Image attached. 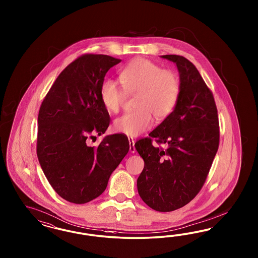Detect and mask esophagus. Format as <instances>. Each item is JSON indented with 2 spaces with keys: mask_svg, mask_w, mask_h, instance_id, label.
Wrapping results in <instances>:
<instances>
[{
  "mask_svg": "<svg viewBox=\"0 0 258 258\" xmlns=\"http://www.w3.org/2000/svg\"><path fill=\"white\" fill-rule=\"evenodd\" d=\"M128 142H130V151L132 153H134L136 151L135 147H134V144H135V141L133 140V138H128Z\"/></svg>",
  "mask_w": 258,
  "mask_h": 258,
  "instance_id": "1",
  "label": "esophagus"
}]
</instances>
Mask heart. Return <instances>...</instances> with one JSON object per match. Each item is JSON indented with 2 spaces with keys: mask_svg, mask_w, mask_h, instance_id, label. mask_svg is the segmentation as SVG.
Instances as JSON below:
<instances>
[{
  "mask_svg": "<svg viewBox=\"0 0 258 258\" xmlns=\"http://www.w3.org/2000/svg\"><path fill=\"white\" fill-rule=\"evenodd\" d=\"M123 87L111 78L103 81L100 100L110 113H117L124 106L127 94H137L135 111L127 112L113 122L117 133L134 137L147 132L153 118L162 120L175 109L180 97V78L177 72L163 69L149 59L139 57L128 63L120 73Z\"/></svg>",
  "mask_w": 258,
  "mask_h": 258,
  "instance_id": "heart-1",
  "label": "heart"
}]
</instances>
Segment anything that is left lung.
Wrapping results in <instances>:
<instances>
[{
    "label": "left lung",
    "instance_id": "left-lung-1",
    "mask_svg": "<svg viewBox=\"0 0 258 258\" xmlns=\"http://www.w3.org/2000/svg\"><path fill=\"white\" fill-rule=\"evenodd\" d=\"M162 57L178 67L180 97L149 137L135 143L145 161L137 188L150 208L171 212L190 203L203 188L219 149V123L211 90L195 65L181 55ZM153 139L167 148L154 147Z\"/></svg>",
    "mask_w": 258,
    "mask_h": 258
}]
</instances>
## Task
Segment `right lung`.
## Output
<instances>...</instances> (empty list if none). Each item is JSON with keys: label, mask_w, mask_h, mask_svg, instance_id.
I'll return each instance as SVG.
<instances>
[{"label": "right lung", "mask_w": 258, "mask_h": 258, "mask_svg": "<svg viewBox=\"0 0 258 258\" xmlns=\"http://www.w3.org/2000/svg\"><path fill=\"white\" fill-rule=\"evenodd\" d=\"M120 61L107 55L78 56L59 74L39 108L38 159L51 186L67 202L82 204L101 195L130 150L124 134L107 135L97 147L87 145L109 126L100 87Z\"/></svg>", "instance_id": "1"}]
</instances>
